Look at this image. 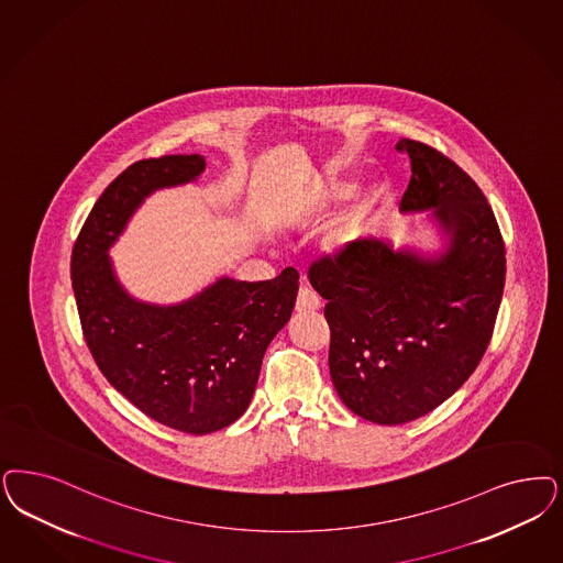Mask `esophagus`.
Here are the masks:
<instances>
[{"mask_svg": "<svg viewBox=\"0 0 563 563\" xmlns=\"http://www.w3.org/2000/svg\"><path fill=\"white\" fill-rule=\"evenodd\" d=\"M320 308H322V301H320V297L316 292L308 289V287L299 291L295 310L299 311V313H311V311H318Z\"/></svg>", "mask_w": 563, "mask_h": 563, "instance_id": "esophagus-1", "label": "esophagus"}]
</instances>
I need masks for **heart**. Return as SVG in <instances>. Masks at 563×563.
Returning <instances> with one entry per match:
<instances>
[{"instance_id":"1","label":"heart","mask_w":563,"mask_h":563,"mask_svg":"<svg viewBox=\"0 0 563 563\" xmlns=\"http://www.w3.org/2000/svg\"><path fill=\"white\" fill-rule=\"evenodd\" d=\"M351 239H353V229H345V231H341V233L332 236V247L334 250H343V247L350 245Z\"/></svg>"}]
</instances>
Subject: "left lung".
Listing matches in <instances>:
<instances>
[{
	"label": "left lung",
	"instance_id": "1",
	"mask_svg": "<svg viewBox=\"0 0 563 563\" xmlns=\"http://www.w3.org/2000/svg\"><path fill=\"white\" fill-rule=\"evenodd\" d=\"M411 180L399 212L424 213L437 245L369 234L311 264L327 299L329 366L341 401L397 427L439 408L476 369L505 285V245L478 185L446 155L401 139Z\"/></svg>",
	"mask_w": 563,
	"mask_h": 563
}]
</instances>
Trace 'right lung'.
I'll return each mask as SVG.
<instances>
[{
	"instance_id": "1",
	"label": "right lung",
	"mask_w": 563,
	"mask_h": 563,
	"mask_svg": "<svg viewBox=\"0 0 563 563\" xmlns=\"http://www.w3.org/2000/svg\"><path fill=\"white\" fill-rule=\"evenodd\" d=\"M203 170L199 154L135 162L99 197L70 260L85 341L108 383L155 422L189 434L229 427L250 408L262 357L299 291L295 268L262 283L222 274L176 303L141 301L122 287L110 250L131 218L150 195Z\"/></svg>"
}]
</instances>
